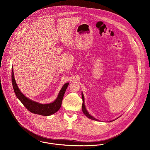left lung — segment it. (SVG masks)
Returning a JSON list of instances; mask_svg holds the SVG:
<instances>
[{
    "label": "left lung",
    "instance_id": "8db88e82",
    "mask_svg": "<svg viewBox=\"0 0 150 150\" xmlns=\"http://www.w3.org/2000/svg\"><path fill=\"white\" fill-rule=\"evenodd\" d=\"M82 98H83V105H82V110H83V113L86 115V116L88 118H90V119H91V120H93L98 121L97 119L93 117H92V115H91L89 114V112H88V111L86 110V106H85V104H84V95H83V93H82ZM110 122H111V121H110Z\"/></svg>",
    "mask_w": 150,
    "mask_h": 150
}]
</instances>
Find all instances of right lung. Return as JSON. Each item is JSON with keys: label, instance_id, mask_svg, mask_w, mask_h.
Returning a JSON list of instances; mask_svg holds the SVG:
<instances>
[{"label": "right lung", "instance_id": "add662e5", "mask_svg": "<svg viewBox=\"0 0 150 150\" xmlns=\"http://www.w3.org/2000/svg\"><path fill=\"white\" fill-rule=\"evenodd\" d=\"M11 80L13 87L16 95L21 101L23 106L30 112L44 116H48L52 115L59 110L61 107L64 92L69 86V83H67L64 85L60 92H59L58 97L52 103L49 104H41L29 99L20 91L15 80L13 67L11 71Z\"/></svg>", "mask_w": 150, "mask_h": 150}]
</instances>
